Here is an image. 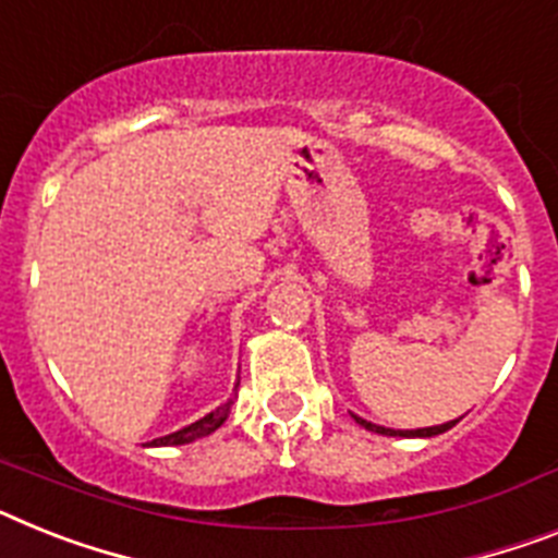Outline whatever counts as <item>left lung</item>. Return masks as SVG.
<instances>
[{
	"mask_svg": "<svg viewBox=\"0 0 558 558\" xmlns=\"http://www.w3.org/2000/svg\"><path fill=\"white\" fill-rule=\"evenodd\" d=\"M360 425L366 430H374V434H386V437H437V434H446L448 428H453L457 425V420H451V423H442V425H430V428H416V430H395V428H383V425H374L368 423V420H363V416H354Z\"/></svg>",
	"mask_w": 558,
	"mask_h": 558,
	"instance_id": "8db88e82",
	"label": "left lung"
}]
</instances>
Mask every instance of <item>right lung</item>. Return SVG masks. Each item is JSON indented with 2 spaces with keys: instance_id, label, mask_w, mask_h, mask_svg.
<instances>
[{
  "instance_id": "1",
  "label": "right lung",
  "mask_w": 558,
  "mask_h": 558,
  "mask_svg": "<svg viewBox=\"0 0 558 558\" xmlns=\"http://www.w3.org/2000/svg\"><path fill=\"white\" fill-rule=\"evenodd\" d=\"M229 409H232V400H227L223 405H218L215 411H209L207 416H201L198 423L186 425V428L175 430V434H167V437L153 439L149 446H186V442H195V439L207 437L215 428H221L223 420L229 416Z\"/></svg>"
}]
</instances>
